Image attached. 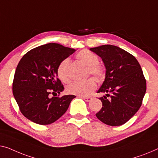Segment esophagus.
Returning <instances> with one entry per match:
<instances>
[{"label":"esophagus","instance_id":"34e87169","mask_svg":"<svg viewBox=\"0 0 158 158\" xmlns=\"http://www.w3.org/2000/svg\"><path fill=\"white\" fill-rule=\"evenodd\" d=\"M81 98H83L84 101H86V102H89L90 101H91V99H92V98L91 97H81Z\"/></svg>","mask_w":158,"mask_h":158}]
</instances>
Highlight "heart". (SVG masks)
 <instances>
[{
	"label": "heart",
	"mask_w": 158,
	"mask_h": 158,
	"mask_svg": "<svg viewBox=\"0 0 158 158\" xmlns=\"http://www.w3.org/2000/svg\"><path fill=\"white\" fill-rule=\"evenodd\" d=\"M76 58L82 64L87 66V73L100 78L103 75L102 68L98 65V58L95 54L88 49H83L77 54ZM69 60L66 58L62 60L56 69V74L61 81L67 83L69 81L68 75V67L69 65ZM96 88V82L92 78H90L81 82H73L67 88L68 94L76 95L81 97L89 96Z\"/></svg>",
	"instance_id": "b5f03b06"
}]
</instances>
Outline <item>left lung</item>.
Here are the masks:
<instances>
[{"label":"left lung","instance_id":"left-lung-1","mask_svg":"<svg viewBox=\"0 0 158 158\" xmlns=\"http://www.w3.org/2000/svg\"><path fill=\"white\" fill-rule=\"evenodd\" d=\"M90 50L102 58L106 69L104 81L97 91L106 94L99 98L102 108L96 116L109 126H121L142 104L146 91L142 69L135 56L117 46L105 44Z\"/></svg>","mask_w":158,"mask_h":158}]
</instances>
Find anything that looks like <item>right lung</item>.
<instances>
[{
	"label": "right lung",
	"instance_id": "obj_1",
	"mask_svg": "<svg viewBox=\"0 0 158 158\" xmlns=\"http://www.w3.org/2000/svg\"><path fill=\"white\" fill-rule=\"evenodd\" d=\"M76 51L56 43H48L31 49L23 56L16 68L13 94L23 116L40 125L54 123L64 114L76 96L62 97L64 86L57 78L60 62Z\"/></svg>",
	"mask_w": 158,
	"mask_h": 158
}]
</instances>
